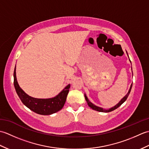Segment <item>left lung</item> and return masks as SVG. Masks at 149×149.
I'll use <instances>...</instances> for the list:
<instances>
[{
	"instance_id": "left-lung-1",
	"label": "left lung",
	"mask_w": 149,
	"mask_h": 149,
	"mask_svg": "<svg viewBox=\"0 0 149 149\" xmlns=\"http://www.w3.org/2000/svg\"><path fill=\"white\" fill-rule=\"evenodd\" d=\"M126 52H127V51H126ZM127 56H128V54H127ZM128 57H129V56H128ZM129 61H130V59H129ZM130 62H131V61H130ZM131 69H132V67H131ZM132 75H133V74H132ZM132 83L131 85L130 88H129V91H128V93H127V94H126L125 95L124 97H123L121 100H120V102H119L118 104H116L115 106L111 107V108H109V109H105L102 108V107H99V106H96V105H95V104H93L92 102H90V101L89 100V99H88V97H87V96L86 95V94H85V93H84V97H85V99H86V102H87V104H88V106H89L90 107H91V108L92 109L95 110V111H99V112L108 113V112H111V111H113V110H115V109L118 108V107H120V106H121L123 102H124L126 100H127V97H128V96H129V93H130V92H131V88H132Z\"/></svg>"
}]
</instances>
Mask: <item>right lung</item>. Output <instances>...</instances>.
<instances>
[{
	"mask_svg": "<svg viewBox=\"0 0 149 149\" xmlns=\"http://www.w3.org/2000/svg\"><path fill=\"white\" fill-rule=\"evenodd\" d=\"M14 86L17 93L25 106L34 113L50 115L61 110L66 102L70 84H68L58 95L49 99H37L29 96L19 86L16 75V65L13 74Z\"/></svg>",
	"mask_w": 149,
	"mask_h": 149,
	"instance_id": "1",
	"label": "right lung"
}]
</instances>
